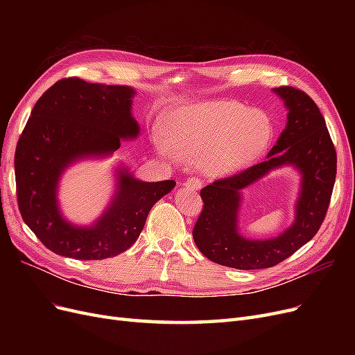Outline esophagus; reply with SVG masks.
<instances>
[{
    "mask_svg": "<svg viewBox=\"0 0 355 355\" xmlns=\"http://www.w3.org/2000/svg\"><path fill=\"white\" fill-rule=\"evenodd\" d=\"M184 185L185 187H188V188H191V189H200L201 188V180L198 179V178H188L185 182H184Z\"/></svg>",
    "mask_w": 355,
    "mask_h": 355,
    "instance_id": "34e87169",
    "label": "esophagus"
}]
</instances>
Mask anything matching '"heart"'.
<instances>
[{"label": "heart", "instance_id": "obj_1", "mask_svg": "<svg viewBox=\"0 0 355 355\" xmlns=\"http://www.w3.org/2000/svg\"><path fill=\"white\" fill-rule=\"evenodd\" d=\"M270 133L265 112L231 101L184 106L163 125L164 142L171 151L216 176L249 164L270 141Z\"/></svg>", "mask_w": 355, "mask_h": 355}]
</instances>
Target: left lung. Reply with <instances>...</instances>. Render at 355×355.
I'll return each mask as SVG.
<instances>
[{
	"label": "left lung",
	"mask_w": 355,
	"mask_h": 355,
	"mask_svg": "<svg viewBox=\"0 0 355 355\" xmlns=\"http://www.w3.org/2000/svg\"><path fill=\"white\" fill-rule=\"evenodd\" d=\"M274 92L284 101L288 114L286 128L266 159L214 180L200 192L204 206L192 237L207 259L235 270L271 268L313 239L326 218L336 179L335 145L315 102L288 85ZM282 165H293L303 175L295 222L275 239H244L236 228L239 191Z\"/></svg>",
	"instance_id": "obj_1"
}]
</instances>
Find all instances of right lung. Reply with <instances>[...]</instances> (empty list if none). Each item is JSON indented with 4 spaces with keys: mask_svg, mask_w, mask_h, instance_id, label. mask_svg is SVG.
<instances>
[{
    "mask_svg": "<svg viewBox=\"0 0 355 355\" xmlns=\"http://www.w3.org/2000/svg\"><path fill=\"white\" fill-rule=\"evenodd\" d=\"M135 90L92 84L77 77L55 83L37 101L19 137L15 175L19 210L49 250L80 261L125 252L142 232L149 210L175 188V180L142 182L120 170L112 202L93 227H75L58 206L62 171L84 157L111 155L121 139H135Z\"/></svg>",
    "mask_w": 355,
    "mask_h": 355,
    "instance_id": "right-lung-1",
    "label": "right lung"
}]
</instances>
